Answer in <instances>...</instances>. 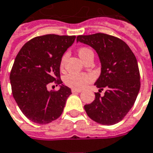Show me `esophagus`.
I'll return each mask as SVG.
<instances>
[{
    "mask_svg": "<svg viewBox=\"0 0 153 153\" xmlns=\"http://www.w3.org/2000/svg\"><path fill=\"white\" fill-rule=\"evenodd\" d=\"M80 90H75V89H72V93H80Z\"/></svg>",
    "mask_w": 153,
    "mask_h": 153,
    "instance_id": "obj_1",
    "label": "esophagus"
}]
</instances>
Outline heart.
I'll list each match as a JSON object with an SVG mask.
<instances>
[{
  "label": "heart",
  "instance_id": "1",
  "mask_svg": "<svg viewBox=\"0 0 153 153\" xmlns=\"http://www.w3.org/2000/svg\"><path fill=\"white\" fill-rule=\"evenodd\" d=\"M92 51L88 48H81L79 50V55L81 58V59L84 61L85 59L87 57V55ZM66 56L64 55L62 59V64L65 60ZM93 79V76L90 74H85V73H80V74H74V73H70L65 75L63 81L65 85L71 87L73 89L75 90H81L86 85H88L90 82H91Z\"/></svg>",
  "mask_w": 153,
  "mask_h": 153
}]
</instances>
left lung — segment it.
I'll return each mask as SVG.
<instances>
[{
    "instance_id": "obj_1",
    "label": "left lung",
    "mask_w": 153,
    "mask_h": 153,
    "mask_svg": "<svg viewBox=\"0 0 153 153\" xmlns=\"http://www.w3.org/2000/svg\"><path fill=\"white\" fill-rule=\"evenodd\" d=\"M79 42L89 45L97 53L101 68L94 85L100 90L106 89L103 96L94 93V100L85 105V111L99 124H116L133 106L140 90L137 59L125 42L111 35H81L77 37Z\"/></svg>"
}]
</instances>
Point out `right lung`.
<instances>
[{"instance_id":"add662e5","label":"right lung","mask_w":153,"mask_h":153,"mask_svg":"<svg viewBox=\"0 0 153 153\" xmlns=\"http://www.w3.org/2000/svg\"><path fill=\"white\" fill-rule=\"evenodd\" d=\"M75 36L48 34L31 39L21 48L10 74L16 102L27 118L48 124L62 115L71 89L63 85L60 63ZM57 80L59 90L50 91L47 85Z\"/></svg>"}]
</instances>
